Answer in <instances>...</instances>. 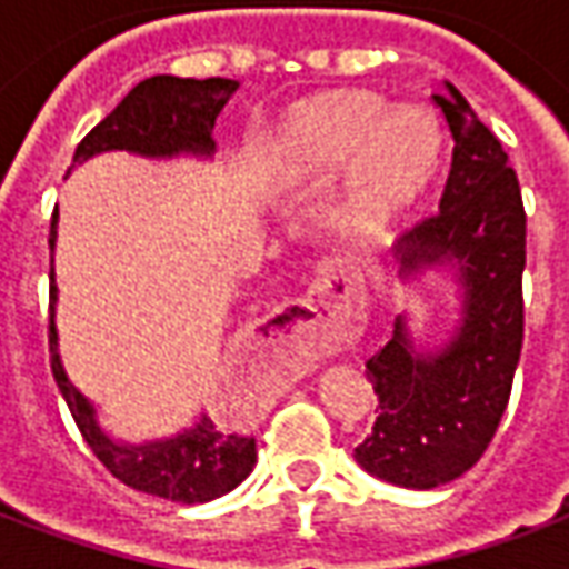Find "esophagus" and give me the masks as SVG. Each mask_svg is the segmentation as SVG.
I'll list each match as a JSON object with an SVG mask.
<instances>
[{"instance_id":"1","label":"esophagus","mask_w":569,"mask_h":569,"mask_svg":"<svg viewBox=\"0 0 569 569\" xmlns=\"http://www.w3.org/2000/svg\"><path fill=\"white\" fill-rule=\"evenodd\" d=\"M353 320H357V292L350 280L338 283V277H332L326 280V286H317L305 298H296L280 308L277 332L296 350H329L350 335Z\"/></svg>"}]
</instances>
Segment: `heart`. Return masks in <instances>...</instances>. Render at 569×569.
Instances as JSON below:
<instances>
[{
    "label": "heart",
    "mask_w": 569,
    "mask_h": 569,
    "mask_svg": "<svg viewBox=\"0 0 569 569\" xmlns=\"http://www.w3.org/2000/svg\"><path fill=\"white\" fill-rule=\"evenodd\" d=\"M289 146L301 163L335 173L353 161L347 219L359 231H378L418 194L436 158L429 121L415 109L387 116L375 93L345 91L301 109L289 124Z\"/></svg>",
    "instance_id": "b5f03b06"
}]
</instances>
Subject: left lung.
Returning a JSON list of instances; mask_svg holds the SVG:
<instances>
[{"mask_svg": "<svg viewBox=\"0 0 569 569\" xmlns=\"http://www.w3.org/2000/svg\"><path fill=\"white\" fill-rule=\"evenodd\" d=\"M432 100L453 140L451 173L436 216L396 243L399 277L448 268L460 289V320L445 341H415L408 317L369 359L378 420L357 463L390 485L429 490L460 478L500 427L525 338V203L509 154L463 93L448 84Z\"/></svg>", "mask_w": 569, "mask_h": 569, "instance_id": "8db88e82", "label": "left lung"}]
</instances>
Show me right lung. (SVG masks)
Here are the masks:
<instances>
[{
	"mask_svg": "<svg viewBox=\"0 0 569 569\" xmlns=\"http://www.w3.org/2000/svg\"><path fill=\"white\" fill-rule=\"evenodd\" d=\"M240 88L234 79H176L151 76L140 81L97 128L79 142L72 167L103 154V151H130L151 161L170 158H212L216 118ZM69 167V170H72ZM57 216L51 219V249L57 247ZM57 280L51 268V371L67 399L76 427L91 445L97 460L128 488L163 497L173 502H210L234 490L256 466V439L222 432L207 415L176 436L151 441L116 439L97 418V408L76 383L69 381L60 338H57Z\"/></svg>",
	"mask_w": 569,
	"mask_h": 569,
	"instance_id": "1",
	"label": "right lung"
}]
</instances>
